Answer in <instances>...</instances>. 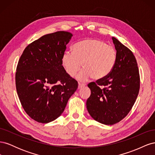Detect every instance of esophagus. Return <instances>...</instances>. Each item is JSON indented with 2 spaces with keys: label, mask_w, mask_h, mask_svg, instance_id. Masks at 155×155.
<instances>
[{
  "label": "esophagus",
  "mask_w": 155,
  "mask_h": 155,
  "mask_svg": "<svg viewBox=\"0 0 155 155\" xmlns=\"http://www.w3.org/2000/svg\"><path fill=\"white\" fill-rule=\"evenodd\" d=\"M85 84H81V83H79L78 85V89H80V88H82L83 87H85Z\"/></svg>",
  "instance_id": "1"
}]
</instances>
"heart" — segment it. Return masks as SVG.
I'll list each match as a JSON object with an SVG mask.
<instances>
[{"mask_svg": "<svg viewBox=\"0 0 155 155\" xmlns=\"http://www.w3.org/2000/svg\"><path fill=\"white\" fill-rule=\"evenodd\" d=\"M116 61V51L104 41L87 39L73 46V52L67 51L63 54L61 62L68 76L73 77L81 69L77 79L85 81L92 77L101 79L109 75Z\"/></svg>", "mask_w": 155, "mask_h": 155, "instance_id": "1", "label": "heart"}]
</instances>
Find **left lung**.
<instances>
[{"label": "left lung", "instance_id": "8db88e82", "mask_svg": "<svg viewBox=\"0 0 155 155\" xmlns=\"http://www.w3.org/2000/svg\"><path fill=\"white\" fill-rule=\"evenodd\" d=\"M112 39L116 50L114 67L105 78L88 84L91 94L86 104L93 119L110 125L128 114L140 89L139 70L134 54L115 37Z\"/></svg>", "mask_w": 155, "mask_h": 155}]
</instances>
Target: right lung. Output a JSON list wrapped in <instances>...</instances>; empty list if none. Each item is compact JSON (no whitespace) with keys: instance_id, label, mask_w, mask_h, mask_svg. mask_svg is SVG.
I'll use <instances>...</instances> for the list:
<instances>
[{"instance_id":"obj_1","label":"right lung","mask_w":155,"mask_h":155,"mask_svg":"<svg viewBox=\"0 0 155 155\" xmlns=\"http://www.w3.org/2000/svg\"><path fill=\"white\" fill-rule=\"evenodd\" d=\"M72 34L64 31L46 34L28 45L15 74L17 94L31 118L47 124L63 112L78 84L62 65V55Z\"/></svg>"}]
</instances>
